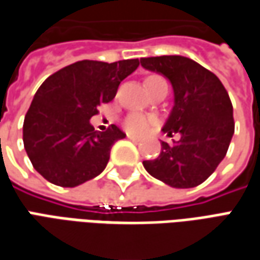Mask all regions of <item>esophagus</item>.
Returning a JSON list of instances; mask_svg holds the SVG:
<instances>
[{
	"label": "esophagus",
	"mask_w": 260,
	"mask_h": 260,
	"mask_svg": "<svg viewBox=\"0 0 260 260\" xmlns=\"http://www.w3.org/2000/svg\"><path fill=\"white\" fill-rule=\"evenodd\" d=\"M128 137V140H132L133 143H139L140 141V139H137V137H133V136H127Z\"/></svg>",
	"instance_id": "34e87169"
}]
</instances>
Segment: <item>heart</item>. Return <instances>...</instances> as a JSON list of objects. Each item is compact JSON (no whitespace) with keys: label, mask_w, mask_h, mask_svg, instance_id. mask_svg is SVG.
Here are the masks:
<instances>
[{"label":"heart","mask_w":260,"mask_h":260,"mask_svg":"<svg viewBox=\"0 0 260 260\" xmlns=\"http://www.w3.org/2000/svg\"><path fill=\"white\" fill-rule=\"evenodd\" d=\"M162 82H166V80L160 78V76H150L147 79L148 90L151 92L155 86L160 85ZM121 124H123V128L128 134L136 136V137H143V136L150 133L154 127L158 124V121L153 119V117H147L144 114H140V113H130V114H127L126 117L123 119Z\"/></svg>","instance_id":"heart-1"}]
</instances>
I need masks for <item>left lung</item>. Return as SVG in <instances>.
I'll return each mask as SVG.
<instances>
[{
  "label": "left lung",
  "mask_w": 260,
  "mask_h": 260,
  "mask_svg": "<svg viewBox=\"0 0 260 260\" xmlns=\"http://www.w3.org/2000/svg\"><path fill=\"white\" fill-rule=\"evenodd\" d=\"M141 66L171 82L174 107L162 132L180 134L173 144L161 143V153L143 166L154 178L174 188L200 185L226 155L235 132L234 109L222 82L185 56L140 59Z\"/></svg>",
  "instance_id": "8db88e82"
}]
</instances>
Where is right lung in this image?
Listing matches in <instances>:
<instances>
[{
    "mask_svg": "<svg viewBox=\"0 0 260 260\" xmlns=\"http://www.w3.org/2000/svg\"><path fill=\"white\" fill-rule=\"evenodd\" d=\"M139 59L113 63L79 60L51 75L38 89L24 120V147L39 174L59 187H76L106 168L113 144L126 134L98 132L90 117L112 102Z\"/></svg>",
    "mask_w": 260,
    "mask_h": 260,
    "instance_id": "right-lung-1",
    "label": "right lung"
}]
</instances>
